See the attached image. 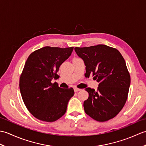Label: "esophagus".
Segmentation results:
<instances>
[{"label":"esophagus","instance_id":"34e87169","mask_svg":"<svg viewBox=\"0 0 146 146\" xmlns=\"http://www.w3.org/2000/svg\"><path fill=\"white\" fill-rule=\"evenodd\" d=\"M80 90H81V89L78 88H74V91H75V92H79V91H80Z\"/></svg>","mask_w":146,"mask_h":146}]
</instances>
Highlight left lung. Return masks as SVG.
<instances>
[{"mask_svg":"<svg viewBox=\"0 0 146 146\" xmlns=\"http://www.w3.org/2000/svg\"><path fill=\"white\" fill-rule=\"evenodd\" d=\"M84 61L86 76L99 82L97 91L85 88L89 96L83 103L85 113L98 122L115 117L127 98L131 77L125 61L117 49L104 44L75 48Z\"/></svg>","mask_w":146,"mask_h":146,"instance_id":"obj_1","label":"left lung"}]
</instances>
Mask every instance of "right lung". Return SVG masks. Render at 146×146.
Here are the masks:
<instances>
[{"instance_id": "1", "label": "right lung", "mask_w": 146, "mask_h": 146, "mask_svg": "<svg viewBox=\"0 0 146 146\" xmlns=\"http://www.w3.org/2000/svg\"><path fill=\"white\" fill-rule=\"evenodd\" d=\"M73 50V47L46 46L27 58L20 77V92L27 110L39 120L54 122L66 112L73 89L61 88L51 81L57 79L59 68Z\"/></svg>"}]
</instances>
